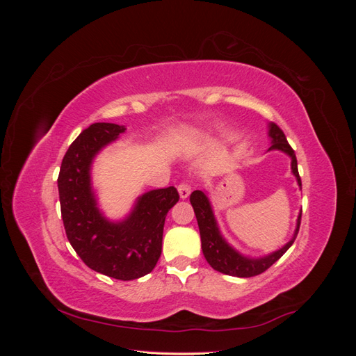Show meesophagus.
I'll list each match as a JSON object with an SVG mask.
<instances>
[{"instance_id":"esophagus-1","label":"esophagus","mask_w":356,"mask_h":356,"mask_svg":"<svg viewBox=\"0 0 356 356\" xmlns=\"http://www.w3.org/2000/svg\"><path fill=\"white\" fill-rule=\"evenodd\" d=\"M178 193H179V197H181L182 200L187 199V197L190 196V193H191V186L188 184L187 181L181 182V184L178 186Z\"/></svg>"}]
</instances>
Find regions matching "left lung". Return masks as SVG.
<instances>
[{
    "mask_svg": "<svg viewBox=\"0 0 356 356\" xmlns=\"http://www.w3.org/2000/svg\"><path fill=\"white\" fill-rule=\"evenodd\" d=\"M268 136L272 139V145L268 148V152H272V149H279V152H282L291 157V170H293V174L297 178V182L301 188V179L298 175L296 153L288 144L282 129L275 123H270L268 124ZM190 202H191L193 209H195L197 224H199L203 255L212 268L224 275L238 276V277H251L266 272L268 267L275 264L279 258L289 250V246L294 243L298 234L300 222H301V211L298 213L297 227H296L293 239L286 242L281 250L260 258L245 257L241 252L236 251L234 248L229 245V242L222 238L207 193H203L200 190L193 191L190 195Z\"/></svg>",
    "mask_w": 356,
    "mask_h": 356,
    "instance_id": "left-lung-1",
    "label": "left lung"
}]
</instances>
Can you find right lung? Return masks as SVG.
Returning a JSON list of instances; mask_svg holds the SVG:
<instances>
[{"label": "right lung", "mask_w": 356, "mask_h": 356, "mask_svg": "<svg viewBox=\"0 0 356 356\" xmlns=\"http://www.w3.org/2000/svg\"><path fill=\"white\" fill-rule=\"evenodd\" d=\"M124 131V126L114 123L84 129L63 156L58 188L67 238L83 263L105 276L132 281L156 267L166 213L179 195L175 187L147 191L124 220L104 217L92 188V161Z\"/></svg>", "instance_id": "1"}]
</instances>
